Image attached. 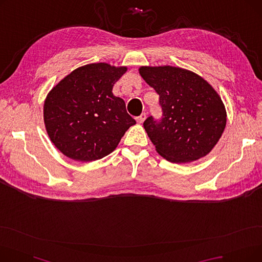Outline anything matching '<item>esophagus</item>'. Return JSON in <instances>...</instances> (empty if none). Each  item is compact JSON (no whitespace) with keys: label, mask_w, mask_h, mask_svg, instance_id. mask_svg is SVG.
I'll return each mask as SVG.
<instances>
[{"label":"esophagus","mask_w":262,"mask_h":262,"mask_svg":"<svg viewBox=\"0 0 262 262\" xmlns=\"http://www.w3.org/2000/svg\"><path fill=\"white\" fill-rule=\"evenodd\" d=\"M145 118H146V114H145V113H143V114H141V116H139V117H137V118H136V121L138 122V123H143V122H144V120H145Z\"/></svg>","instance_id":"obj_1"}]
</instances>
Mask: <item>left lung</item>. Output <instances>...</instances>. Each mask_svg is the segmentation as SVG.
I'll return each mask as SVG.
<instances>
[{"mask_svg":"<svg viewBox=\"0 0 262 262\" xmlns=\"http://www.w3.org/2000/svg\"><path fill=\"white\" fill-rule=\"evenodd\" d=\"M139 74L160 96L161 122L143 126L156 152L174 163L208 155L225 129L227 114L216 90L199 74L173 66H141Z\"/></svg>","mask_w":262,"mask_h":262,"instance_id":"obj_1","label":"left lung"}]
</instances>
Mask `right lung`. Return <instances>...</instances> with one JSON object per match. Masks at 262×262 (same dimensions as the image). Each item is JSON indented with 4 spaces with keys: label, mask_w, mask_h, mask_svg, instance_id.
<instances>
[{
    "label": "right lung",
    "mask_w": 262,
    "mask_h": 262,
    "mask_svg": "<svg viewBox=\"0 0 262 262\" xmlns=\"http://www.w3.org/2000/svg\"><path fill=\"white\" fill-rule=\"evenodd\" d=\"M126 66L107 62L81 66L59 80L48 93L43 120L49 138L66 157L90 162L117 148L136 121L125 102L113 93Z\"/></svg>",
    "instance_id": "right-lung-1"
}]
</instances>
